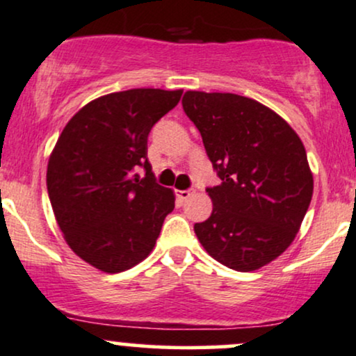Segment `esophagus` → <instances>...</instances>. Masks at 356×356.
Instances as JSON below:
<instances>
[{"instance_id": "1", "label": "esophagus", "mask_w": 356, "mask_h": 356, "mask_svg": "<svg viewBox=\"0 0 356 356\" xmlns=\"http://www.w3.org/2000/svg\"><path fill=\"white\" fill-rule=\"evenodd\" d=\"M193 193H195V190H191V188L190 190H178L177 197L181 200V202H186V200H188Z\"/></svg>"}]
</instances>
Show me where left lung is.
Instances as JSON below:
<instances>
[{
	"instance_id": "obj_1",
	"label": "left lung",
	"mask_w": 356,
	"mask_h": 356,
	"mask_svg": "<svg viewBox=\"0 0 356 356\" xmlns=\"http://www.w3.org/2000/svg\"><path fill=\"white\" fill-rule=\"evenodd\" d=\"M181 104L222 179L207 188L213 210L195 223L200 243L238 273L269 264L294 241L313 197L301 139L281 115L243 95L188 90Z\"/></svg>"
}]
</instances>
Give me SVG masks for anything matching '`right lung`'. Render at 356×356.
I'll return each instance as SVG.
<instances>
[{"instance_id":"obj_1","label":"right lung","mask_w":356,"mask_h":356,"mask_svg":"<svg viewBox=\"0 0 356 356\" xmlns=\"http://www.w3.org/2000/svg\"><path fill=\"white\" fill-rule=\"evenodd\" d=\"M181 94L102 95L67 122L51 151L47 188L55 218L70 249L99 270L122 273L146 259L175 209L173 191L151 171L147 136Z\"/></svg>"}]
</instances>
